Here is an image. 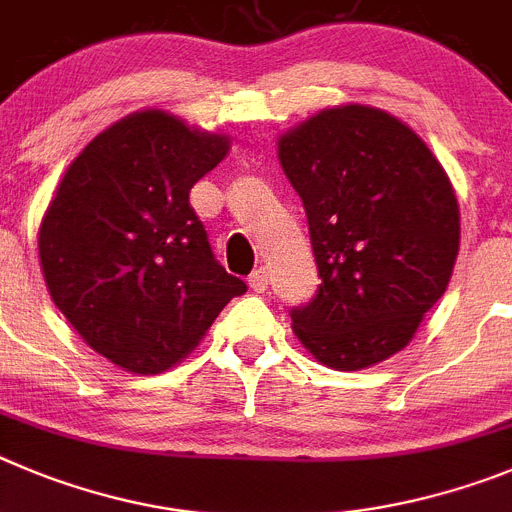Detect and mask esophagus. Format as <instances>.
Segmentation results:
<instances>
[{"label":"esophagus","mask_w":512,"mask_h":512,"mask_svg":"<svg viewBox=\"0 0 512 512\" xmlns=\"http://www.w3.org/2000/svg\"><path fill=\"white\" fill-rule=\"evenodd\" d=\"M247 283H250V288L255 290V293H265L267 283H270V280H267V270H265V267H257L255 273L250 275V280H247Z\"/></svg>","instance_id":"1"}]
</instances>
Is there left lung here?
Instances as JSON below:
<instances>
[{
  "mask_svg": "<svg viewBox=\"0 0 512 512\" xmlns=\"http://www.w3.org/2000/svg\"><path fill=\"white\" fill-rule=\"evenodd\" d=\"M306 209L321 285L290 319L334 370H362L411 342L444 296L459 252V206L444 168L400 119L326 109L280 137Z\"/></svg>",
  "mask_w": 512,
  "mask_h": 512,
  "instance_id": "8db88e82",
  "label": "left lung"
}]
</instances>
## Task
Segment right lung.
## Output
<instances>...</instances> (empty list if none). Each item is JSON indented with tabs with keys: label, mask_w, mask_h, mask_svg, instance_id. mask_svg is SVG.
Segmentation results:
<instances>
[{
	"label": "right lung",
	"mask_w": 512,
	"mask_h": 512,
	"mask_svg": "<svg viewBox=\"0 0 512 512\" xmlns=\"http://www.w3.org/2000/svg\"><path fill=\"white\" fill-rule=\"evenodd\" d=\"M227 137L150 109L84 147L38 234L50 298L91 349L137 375L186 357L247 290L216 262L188 204L222 163Z\"/></svg>",
	"instance_id": "add662e5"
}]
</instances>
